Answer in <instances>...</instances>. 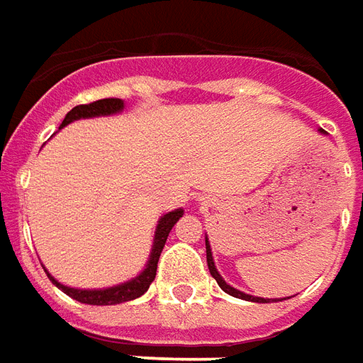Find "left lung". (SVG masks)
Segmentation results:
<instances>
[{
	"label": "left lung",
	"instance_id": "1",
	"mask_svg": "<svg viewBox=\"0 0 363 363\" xmlns=\"http://www.w3.org/2000/svg\"><path fill=\"white\" fill-rule=\"evenodd\" d=\"M320 133H325L323 128H320ZM205 246H207V266H209V272L211 276L217 279L218 287L223 289L225 293H228V295H233V297H238V299H244V301H254V303H269V299H262V297H254V295H246V293L238 291V289H235V287H230V285L223 279V277L218 276L217 268H215V262H213V254H211V246H209V240L205 242Z\"/></svg>",
	"mask_w": 363,
	"mask_h": 363
}]
</instances>
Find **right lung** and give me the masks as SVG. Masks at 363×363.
<instances>
[{
    "label": "right lung",
    "mask_w": 363,
    "mask_h": 363,
    "mask_svg": "<svg viewBox=\"0 0 363 363\" xmlns=\"http://www.w3.org/2000/svg\"><path fill=\"white\" fill-rule=\"evenodd\" d=\"M123 109V101L117 99V97H107V99H97L94 104L86 105H76L62 121V127H66L68 123L76 119H86V117H97V115H111V113H117ZM184 215V211L176 209L164 215L158 223V228H156V236H154V248L152 254H150V262L146 269L135 279H130L127 284H121L117 287H109V289H94V291H87V289H74V287H66V285L58 284L48 272L46 276L52 281L58 289H62L66 295H70L72 299L79 301V303H87V305H115V303H125V301H133L140 295H145L148 291V287L154 281L156 277V268H158V258H160L162 248L168 240V235L172 227L176 225L179 217Z\"/></svg>",
    "instance_id": "right-lung-1"
}]
</instances>
